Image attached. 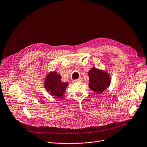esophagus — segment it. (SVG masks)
<instances>
[{
    "label": "esophagus",
    "instance_id": "34e87169",
    "mask_svg": "<svg viewBox=\"0 0 147 147\" xmlns=\"http://www.w3.org/2000/svg\"><path fill=\"white\" fill-rule=\"evenodd\" d=\"M81 81H82V79H81V78H78V79H77V80H74V82H81Z\"/></svg>",
    "mask_w": 147,
    "mask_h": 147
}]
</instances>
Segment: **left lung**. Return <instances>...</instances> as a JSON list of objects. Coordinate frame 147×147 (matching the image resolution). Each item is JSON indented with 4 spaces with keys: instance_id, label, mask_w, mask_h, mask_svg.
<instances>
[{
    "instance_id": "8db88e82",
    "label": "left lung",
    "mask_w": 147,
    "mask_h": 147,
    "mask_svg": "<svg viewBox=\"0 0 147 147\" xmlns=\"http://www.w3.org/2000/svg\"><path fill=\"white\" fill-rule=\"evenodd\" d=\"M89 87L95 93L101 94L106 90L111 83V77L105 70L94 67L88 72Z\"/></svg>"
}]
</instances>
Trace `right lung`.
Wrapping results in <instances>:
<instances>
[{
	"label": "right lung",
	"instance_id": "obj_1",
	"mask_svg": "<svg viewBox=\"0 0 147 147\" xmlns=\"http://www.w3.org/2000/svg\"><path fill=\"white\" fill-rule=\"evenodd\" d=\"M61 78L57 71H50L45 78L44 88L52 96L61 98L64 95L68 82H62Z\"/></svg>",
	"mask_w": 147,
	"mask_h": 147
}]
</instances>
